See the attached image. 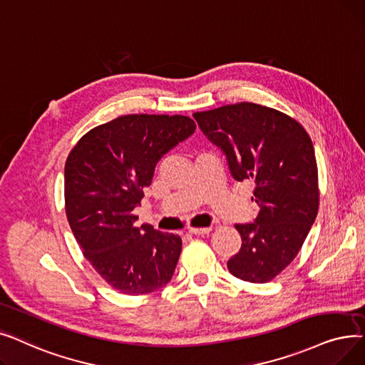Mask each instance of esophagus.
Masks as SVG:
<instances>
[{
	"label": "esophagus",
	"instance_id": "esophagus-1",
	"mask_svg": "<svg viewBox=\"0 0 365 365\" xmlns=\"http://www.w3.org/2000/svg\"><path fill=\"white\" fill-rule=\"evenodd\" d=\"M212 230V227H200V229H193V227H190L188 229V233L190 235H207V233H210Z\"/></svg>",
	"mask_w": 365,
	"mask_h": 365
}]
</instances>
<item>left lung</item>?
<instances>
[{"label": "left lung", "instance_id": "left-lung-1", "mask_svg": "<svg viewBox=\"0 0 365 365\" xmlns=\"http://www.w3.org/2000/svg\"><path fill=\"white\" fill-rule=\"evenodd\" d=\"M200 130L225 155L236 181L252 180L259 211L236 224L242 245L227 267L264 284L294 258L318 214V169L307 132L289 115L252 102L195 113Z\"/></svg>", "mask_w": 365, "mask_h": 365}]
</instances>
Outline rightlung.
Listing matches in <instances>:
<instances>
[{
  "instance_id": "obj_1",
  "label": "right lung",
  "mask_w": 365,
  "mask_h": 365,
  "mask_svg": "<svg viewBox=\"0 0 365 365\" xmlns=\"http://www.w3.org/2000/svg\"><path fill=\"white\" fill-rule=\"evenodd\" d=\"M196 130L187 115L129 114L86 133L65 163V211L77 244L114 289L141 296L166 285L181 237L135 227L158 162Z\"/></svg>"
}]
</instances>
